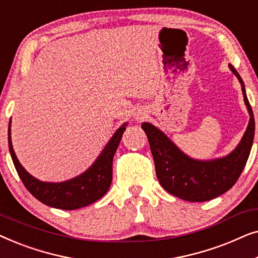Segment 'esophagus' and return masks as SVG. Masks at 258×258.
Masks as SVG:
<instances>
[{
    "instance_id": "esophagus-1",
    "label": "esophagus",
    "mask_w": 258,
    "mask_h": 258,
    "mask_svg": "<svg viewBox=\"0 0 258 258\" xmlns=\"http://www.w3.org/2000/svg\"><path fill=\"white\" fill-rule=\"evenodd\" d=\"M134 117H135L136 121H142V119L146 117V112L143 110H137L135 112V115H134Z\"/></svg>"
}]
</instances>
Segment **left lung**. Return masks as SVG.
Wrapping results in <instances>:
<instances>
[{
  "label": "left lung",
  "mask_w": 258,
  "mask_h": 258,
  "mask_svg": "<svg viewBox=\"0 0 258 258\" xmlns=\"http://www.w3.org/2000/svg\"><path fill=\"white\" fill-rule=\"evenodd\" d=\"M229 68L237 77L248 108L250 119L241 142L228 156L213 161H199L186 156L169 137L150 123H142L153 153L158 182L169 194L189 202H204L228 191L237 182L251 150L255 135V118L245 94L244 82L234 67Z\"/></svg>",
  "instance_id": "8db88e82"
}]
</instances>
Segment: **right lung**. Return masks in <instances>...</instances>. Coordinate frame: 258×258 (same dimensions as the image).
<instances>
[{
    "label": "right lung",
    "instance_id": "1",
    "mask_svg": "<svg viewBox=\"0 0 258 258\" xmlns=\"http://www.w3.org/2000/svg\"><path fill=\"white\" fill-rule=\"evenodd\" d=\"M125 125L126 123L116 130L100 156L87 171L66 182H42L40 179L33 177L21 165L15 151L13 149L10 123L8 126L9 151L17 174L22 179L28 191L35 199H37L45 206L57 208V209L75 210L96 202L102 196H104V194L110 188L112 179V158H114L118 144L121 142Z\"/></svg>",
    "mask_w": 258,
    "mask_h": 258
}]
</instances>
